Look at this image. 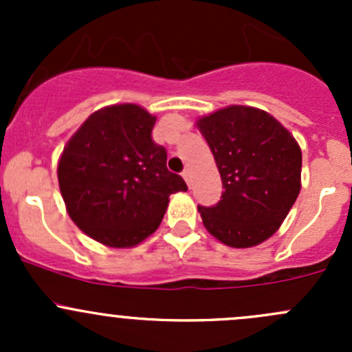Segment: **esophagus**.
Returning a JSON list of instances; mask_svg holds the SVG:
<instances>
[{
    "label": "esophagus",
    "instance_id": "1",
    "mask_svg": "<svg viewBox=\"0 0 352 352\" xmlns=\"http://www.w3.org/2000/svg\"><path fill=\"white\" fill-rule=\"evenodd\" d=\"M182 177H184V180H186V182L189 184V186H190V180H192V170H190V168H186V170H184Z\"/></svg>",
    "mask_w": 352,
    "mask_h": 352
}]
</instances>
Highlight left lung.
<instances>
[{"label":"left lung","instance_id":"1","mask_svg":"<svg viewBox=\"0 0 352 352\" xmlns=\"http://www.w3.org/2000/svg\"><path fill=\"white\" fill-rule=\"evenodd\" d=\"M221 175V201L199 206L206 230L221 243L248 248L271 239L301 189V150L265 110L228 105L196 120Z\"/></svg>","mask_w":352,"mask_h":352}]
</instances>
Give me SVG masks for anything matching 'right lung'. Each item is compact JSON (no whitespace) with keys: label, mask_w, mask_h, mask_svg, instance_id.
Segmentation results:
<instances>
[{"label":"right lung","mask_w":352,"mask_h":352,"mask_svg":"<svg viewBox=\"0 0 352 352\" xmlns=\"http://www.w3.org/2000/svg\"><path fill=\"white\" fill-rule=\"evenodd\" d=\"M156 116L136 104L98 109L78 127L59 156L58 180L66 211L90 239L131 248L153 235L170 194L186 192L153 143Z\"/></svg>","instance_id":"right-lung-1"}]
</instances>
